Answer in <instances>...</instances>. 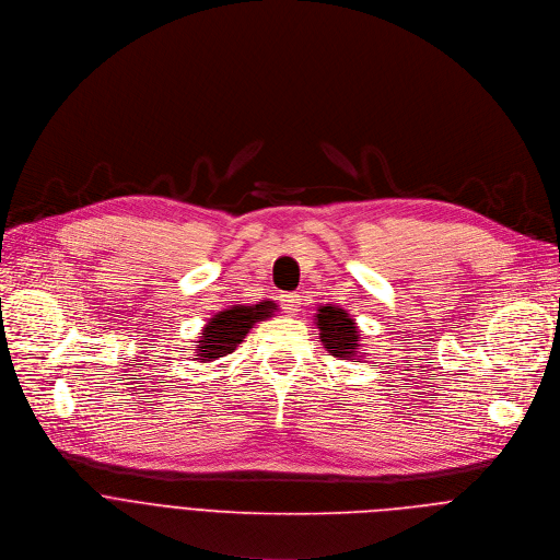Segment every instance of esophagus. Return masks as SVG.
Instances as JSON below:
<instances>
[{
    "instance_id": "1",
    "label": "esophagus",
    "mask_w": 560,
    "mask_h": 560,
    "mask_svg": "<svg viewBox=\"0 0 560 560\" xmlns=\"http://www.w3.org/2000/svg\"><path fill=\"white\" fill-rule=\"evenodd\" d=\"M280 304L289 315H298L300 311V295L298 293H282L280 295Z\"/></svg>"
}]
</instances>
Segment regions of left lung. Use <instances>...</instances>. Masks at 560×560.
<instances>
[{"instance_id":"8db88e82","label":"left lung","mask_w":560,"mask_h":560,"mask_svg":"<svg viewBox=\"0 0 560 560\" xmlns=\"http://www.w3.org/2000/svg\"><path fill=\"white\" fill-rule=\"evenodd\" d=\"M315 317V326L319 330V342L324 349L340 360H362V338L355 317L335 304H319Z\"/></svg>"}]
</instances>
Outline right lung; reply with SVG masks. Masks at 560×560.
I'll list each match as a JSON object with an SVG mask.
<instances>
[{
  "mask_svg": "<svg viewBox=\"0 0 560 560\" xmlns=\"http://www.w3.org/2000/svg\"><path fill=\"white\" fill-rule=\"evenodd\" d=\"M276 311L278 304L273 300H262L258 304H232L218 311L198 332V340L191 347L194 362H215L218 358H225L228 353L236 351L254 324L265 322Z\"/></svg>",
  "mask_w": 560,
  "mask_h": 560,
  "instance_id": "right-lung-1",
  "label": "right lung"
}]
</instances>
